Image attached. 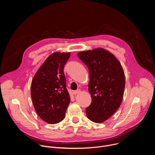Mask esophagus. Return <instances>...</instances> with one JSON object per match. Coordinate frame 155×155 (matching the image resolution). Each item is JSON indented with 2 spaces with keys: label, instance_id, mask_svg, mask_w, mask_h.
<instances>
[{
  "label": "esophagus",
  "instance_id": "34e87169",
  "mask_svg": "<svg viewBox=\"0 0 155 155\" xmlns=\"http://www.w3.org/2000/svg\"><path fill=\"white\" fill-rule=\"evenodd\" d=\"M80 93V90H76V91H73V94H78V93Z\"/></svg>",
  "mask_w": 155,
  "mask_h": 155
}]
</instances>
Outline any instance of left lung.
<instances>
[{"instance_id":"obj_1","label":"left lung","mask_w":155,"mask_h":155,"mask_svg":"<svg viewBox=\"0 0 155 155\" xmlns=\"http://www.w3.org/2000/svg\"><path fill=\"white\" fill-rule=\"evenodd\" d=\"M77 55L90 73L88 90L92 101L86 108V116L94 123H103L121 104L125 87L123 69L116 57L103 48L81 51Z\"/></svg>"}]
</instances>
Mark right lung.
<instances>
[{"label":"right lung","instance_id":"obj_1","mask_svg":"<svg viewBox=\"0 0 155 155\" xmlns=\"http://www.w3.org/2000/svg\"><path fill=\"white\" fill-rule=\"evenodd\" d=\"M70 56V53H53L43 63L32 81L34 107L38 117L48 124H56L64 119L71 101L64 74V65Z\"/></svg>","mask_w":155,"mask_h":155}]
</instances>
